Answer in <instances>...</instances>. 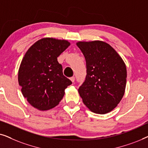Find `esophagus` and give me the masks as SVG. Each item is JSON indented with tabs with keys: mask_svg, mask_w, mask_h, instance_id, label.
<instances>
[{
	"mask_svg": "<svg viewBox=\"0 0 148 148\" xmlns=\"http://www.w3.org/2000/svg\"><path fill=\"white\" fill-rule=\"evenodd\" d=\"M75 79V77H72L70 78V80L71 81V82H72L73 83H74Z\"/></svg>",
	"mask_w": 148,
	"mask_h": 148,
	"instance_id": "esophagus-1",
	"label": "esophagus"
}]
</instances>
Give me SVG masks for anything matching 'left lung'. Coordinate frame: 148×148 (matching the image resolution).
<instances>
[{
  "mask_svg": "<svg viewBox=\"0 0 148 148\" xmlns=\"http://www.w3.org/2000/svg\"><path fill=\"white\" fill-rule=\"evenodd\" d=\"M77 46L86 59L87 73L79 94L92 112L106 114L116 107L125 94L126 65L104 42H79Z\"/></svg>",
  "mask_w": 148,
  "mask_h": 148,
  "instance_id": "obj_1",
  "label": "left lung"
}]
</instances>
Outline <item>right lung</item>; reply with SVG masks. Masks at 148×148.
I'll return each instance as SVG.
<instances>
[{"instance_id": "right-lung-1", "label": "right lung", "mask_w": 148, "mask_h": 148, "mask_svg": "<svg viewBox=\"0 0 148 148\" xmlns=\"http://www.w3.org/2000/svg\"><path fill=\"white\" fill-rule=\"evenodd\" d=\"M69 46L66 40L46 38L26 52L19 66L18 81L23 96L34 108L40 110L54 108L72 84L63 75L62 65L57 60Z\"/></svg>"}]
</instances>
